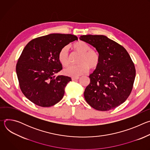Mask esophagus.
<instances>
[{
  "instance_id": "1",
  "label": "esophagus",
  "mask_w": 150,
  "mask_h": 150,
  "mask_svg": "<svg viewBox=\"0 0 150 150\" xmlns=\"http://www.w3.org/2000/svg\"><path fill=\"white\" fill-rule=\"evenodd\" d=\"M79 77H78V76H76V77H72V81H75V80H78V79H79Z\"/></svg>"
}]
</instances>
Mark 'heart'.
Returning a JSON list of instances; mask_svg holds the SVG:
<instances>
[{"mask_svg":"<svg viewBox=\"0 0 150 150\" xmlns=\"http://www.w3.org/2000/svg\"><path fill=\"white\" fill-rule=\"evenodd\" d=\"M74 50L80 53L78 59L77 65H70L63 69V73L66 75L76 77L86 73L89 68L96 69L99 65L100 56L98 52L91 49V47L86 42L79 41L73 46ZM59 62L63 66H67L70 63V56L68 47H63L58 54Z\"/></svg>","mask_w":150,"mask_h":150,"instance_id":"1","label":"heart"}]
</instances>
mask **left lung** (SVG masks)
<instances>
[{"instance_id":"8db88e82","label":"left lung","mask_w":150,"mask_h":150,"mask_svg":"<svg viewBox=\"0 0 150 150\" xmlns=\"http://www.w3.org/2000/svg\"><path fill=\"white\" fill-rule=\"evenodd\" d=\"M96 48L99 65L89 78L90 82L84 97L93 108L108 111L124 103L130 95L135 78L134 64L126 50L103 35H83L79 37Z\"/></svg>"}]
</instances>
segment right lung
Returning a JSON list of instances; mask_svg holds the SVG:
<instances>
[{
  "label": "right lung",
  "mask_w": 150,
  "mask_h": 150,
  "mask_svg": "<svg viewBox=\"0 0 150 150\" xmlns=\"http://www.w3.org/2000/svg\"><path fill=\"white\" fill-rule=\"evenodd\" d=\"M77 40L72 34H50L34 38L26 45L16 72L21 90L29 100L45 108L62 99L71 78L54 75L62 69L58 54L61 49Z\"/></svg>",
  "instance_id": "right-lung-1"
}]
</instances>
